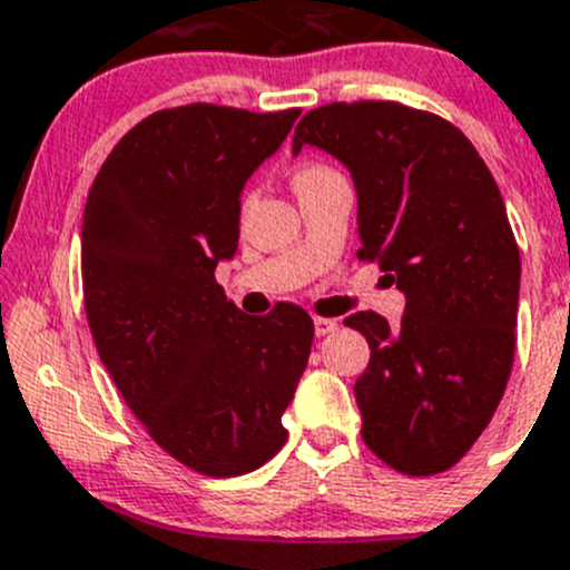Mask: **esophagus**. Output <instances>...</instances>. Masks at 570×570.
<instances>
[{
  "mask_svg": "<svg viewBox=\"0 0 570 570\" xmlns=\"http://www.w3.org/2000/svg\"><path fill=\"white\" fill-rule=\"evenodd\" d=\"M337 318H315V334L318 337H326V334L337 332Z\"/></svg>",
  "mask_w": 570,
  "mask_h": 570,
  "instance_id": "34e87169",
  "label": "esophagus"
}]
</instances>
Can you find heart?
<instances>
[{"mask_svg":"<svg viewBox=\"0 0 570 570\" xmlns=\"http://www.w3.org/2000/svg\"><path fill=\"white\" fill-rule=\"evenodd\" d=\"M328 169L326 167H302L296 173V178H293V186H298V184H307V180H313V178H318V175H326Z\"/></svg>","mask_w":570,"mask_h":570,"instance_id":"obj_1","label":"heart"}]
</instances>
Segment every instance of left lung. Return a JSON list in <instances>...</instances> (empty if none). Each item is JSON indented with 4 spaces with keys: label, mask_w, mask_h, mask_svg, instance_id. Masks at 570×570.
<instances>
[{
    "label": "left lung",
    "mask_w": 570,
    "mask_h": 570,
    "mask_svg": "<svg viewBox=\"0 0 570 570\" xmlns=\"http://www.w3.org/2000/svg\"><path fill=\"white\" fill-rule=\"evenodd\" d=\"M304 145L348 169L356 255L406 296L397 324L345 318L371 345L354 384L362 439L397 472H444L485 431L513 367L521 257L500 186L453 122L403 104L307 111L293 156Z\"/></svg>",
    "instance_id": "8db88e82"
}]
</instances>
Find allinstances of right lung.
Returning a JSON list of instances; mask_svg holds the SVG:
<instances>
[{
  "mask_svg": "<svg viewBox=\"0 0 570 570\" xmlns=\"http://www.w3.org/2000/svg\"><path fill=\"white\" fill-rule=\"evenodd\" d=\"M298 115L161 109L115 145L87 195L81 285L98 356L158 448L208 478L279 453L309 360L302 307L244 315L214 277L238 252L244 184Z\"/></svg>",
  "mask_w": 570,
  "mask_h": 570,
  "instance_id": "add662e5",
  "label": "right lung"
}]
</instances>
